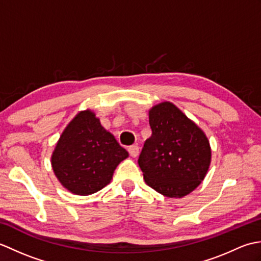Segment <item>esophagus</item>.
<instances>
[{
    "mask_svg": "<svg viewBox=\"0 0 261 261\" xmlns=\"http://www.w3.org/2000/svg\"><path fill=\"white\" fill-rule=\"evenodd\" d=\"M127 151H129L130 156L132 158H136V157H138V154H139V147H138L137 145L131 146V147H129V149H127Z\"/></svg>",
    "mask_w": 261,
    "mask_h": 261,
    "instance_id": "1",
    "label": "esophagus"
}]
</instances>
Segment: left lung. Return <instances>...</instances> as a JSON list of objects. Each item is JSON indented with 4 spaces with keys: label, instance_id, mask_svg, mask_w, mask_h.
Segmentation results:
<instances>
[{
    "label": "left lung",
    "instance_id": "1",
    "mask_svg": "<svg viewBox=\"0 0 261 261\" xmlns=\"http://www.w3.org/2000/svg\"><path fill=\"white\" fill-rule=\"evenodd\" d=\"M151 137L139 163L146 184L167 197H184L201 184L212 158L210 141L195 122L171 102L149 110Z\"/></svg>",
    "mask_w": 261,
    "mask_h": 261
}]
</instances>
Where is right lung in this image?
Masks as SVG:
<instances>
[{
  "label": "right lung",
  "instance_id": "obj_1",
  "mask_svg": "<svg viewBox=\"0 0 261 261\" xmlns=\"http://www.w3.org/2000/svg\"><path fill=\"white\" fill-rule=\"evenodd\" d=\"M129 153L105 130L92 110L80 111L60 135L51 154L55 176L75 195H91L112 179Z\"/></svg>",
  "mask_w": 261,
  "mask_h": 261
}]
</instances>
